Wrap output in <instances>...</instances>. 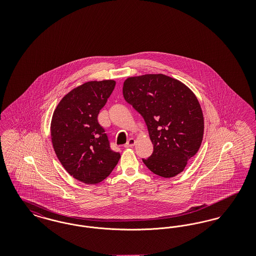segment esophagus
Masks as SVG:
<instances>
[{
  "label": "esophagus",
  "instance_id": "obj_1",
  "mask_svg": "<svg viewBox=\"0 0 256 256\" xmlns=\"http://www.w3.org/2000/svg\"><path fill=\"white\" fill-rule=\"evenodd\" d=\"M135 143H136V141H135V139L134 138H130L128 142H126V144L124 145V148H132V146H134L135 145Z\"/></svg>",
  "mask_w": 256,
  "mask_h": 256
}]
</instances>
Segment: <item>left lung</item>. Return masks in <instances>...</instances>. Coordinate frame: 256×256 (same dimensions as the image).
<instances>
[{
	"label": "left lung",
	"instance_id": "left-lung-1",
	"mask_svg": "<svg viewBox=\"0 0 256 256\" xmlns=\"http://www.w3.org/2000/svg\"><path fill=\"white\" fill-rule=\"evenodd\" d=\"M124 100L144 118L154 152L144 164L154 174L170 178L180 174L202 145L204 120L193 91L163 74L128 78Z\"/></svg>",
	"mask_w": 256,
	"mask_h": 256
}]
</instances>
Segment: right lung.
<instances>
[{
	"label": "right lung",
	"mask_w": 256,
	"mask_h": 256,
	"mask_svg": "<svg viewBox=\"0 0 256 256\" xmlns=\"http://www.w3.org/2000/svg\"><path fill=\"white\" fill-rule=\"evenodd\" d=\"M116 82L92 80L78 86L61 98L50 122L54 152L76 180L97 184L106 180L121 158L111 150L98 114L108 102Z\"/></svg>",
	"instance_id": "1"
}]
</instances>
